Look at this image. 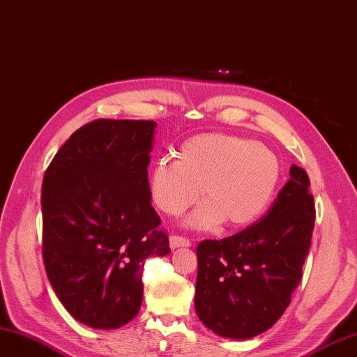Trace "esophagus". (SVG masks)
Segmentation results:
<instances>
[{
  "instance_id": "1",
  "label": "esophagus",
  "mask_w": 357,
  "mask_h": 357,
  "mask_svg": "<svg viewBox=\"0 0 357 357\" xmlns=\"http://www.w3.org/2000/svg\"><path fill=\"white\" fill-rule=\"evenodd\" d=\"M169 245H171V248H178V246H191V242H189V238H186L183 236L172 234L169 237Z\"/></svg>"
}]
</instances>
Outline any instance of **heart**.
<instances>
[{"label": "heart", "mask_w": 357, "mask_h": 357, "mask_svg": "<svg viewBox=\"0 0 357 357\" xmlns=\"http://www.w3.org/2000/svg\"><path fill=\"white\" fill-rule=\"evenodd\" d=\"M280 177V165L264 144L225 134H206L185 142L177 160L158 158L149 174L154 205L180 215L200 197L208 199L189 217V225L211 228L227 222L243 227L270 205Z\"/></svg>", "instance_id": "1"}]
</instances>
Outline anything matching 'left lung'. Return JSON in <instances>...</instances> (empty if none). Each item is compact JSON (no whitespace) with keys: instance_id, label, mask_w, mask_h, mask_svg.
<instances>
[{"instance_id":"8db88e82","label":"left lung","mask_w":357,"mask_h":357,"mask_svg":"<svg viewBox=\"0 0 357 357\" xmlns=\"http://www.w3.org/2000/svg\"><path fill=\"white\" fill-rule=\"evenodd\" d=\"M289 177L260 220L197 245L195 312L222 337L250 339L270 330L301 283L316 208L307 171L293 165Z\"/></svg>"}]
</instances>
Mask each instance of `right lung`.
I'll return each instance as SVG.
<instances>
[{"instance_id": "right-lung-1", "label": "right lung", "mask_w": 357, "mask_h": 357, "mask_svg": "<svg viewBox=\"0 0 357 357\" xmlns=\"http://www.w3.org/2000/svg\"><path fill=\"white\" fill-rule=\"evenodd\" d=\"M152 120L98 119L77 129L43 178V261L78 322L120 328L143 299V266L171 252L151 205Z\"/></svg>"}]
</instances>
